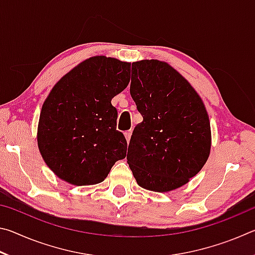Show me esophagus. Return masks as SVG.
<instances>
[{
  "mask_svg": "<svg viewBox=\"0 0 255 255\" xmlns=\"http://www.w3.org/2000/svg\"><path fill=\"white\" fill-rule=\"evenodd\" d=\"M125 137H126L127 141L130 140V137H131V130H128V131L125 132Z\"/></svg>",
  "mask_w": 255,
  "mask_h": 255,
  "instance_id": "obj_1",
  "label": "esophagus"
}]
</instances>
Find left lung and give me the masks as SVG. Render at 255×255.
I'll list each match as a JSON object with an SVG mask.
<instances>
[{
    "label": "left lung",
    "instance_id": "8db88e82",
    "mask_svg": "<svg viewBox=\"0 0 255 255\" xmlns=\"http://www.w3.org/2000/svg\"><path fill=\"white\" fill-rule=\"evenodd\" d=\"M130 94L143 116L127 154L136 182L155 192L182 187L210 154V122L204 101L178 71L157 59L131 64Z\"/></svg>",
    "mask_w": 255,
    "mask_h": 255
}]
</instances>
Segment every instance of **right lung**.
<instances>
[{"label": "right lung", "instance_id": "obj_1", "mask_svg": "<svg viewBox=\"0 0 255 255\" xmlns=\"http://www.w3.org/2000/svg\"><path fill=\"white\" fill-rule=\"evenodd\" d=\"M129 80L130 63L93 56L54 85L41 108L37 141L57 178L74 185L100 183L126 157L127 140L116 129L111 100Z\"/></svg>", "mask_w": 255, "mask_h": 255}]
</instances>
